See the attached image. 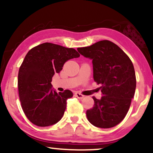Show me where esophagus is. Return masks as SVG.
Segmentation results:
<instances>
[{"instance_id":"1","label":"esophagus","mask_w":153,"mask_h":153,"mask_svg":"<svg viewBox=\"0 0 153 153\" xmlns=\"http://www.w3.org/2000/svg\"><path fill=\"white\" fill-rule=\"evenodd\" d=\"M75 96H76L77 98H79V99H83V98L84 97V95H83L82 94L78 93V92H76V93H75Z\"/></svg>"}]
</instances>
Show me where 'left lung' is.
Listing matches in <instances>:
<instances>
[{
    "label": "left lung",
    "instance_id": "1",
    "mask_svg": "<svg viewBox=\"0 0 153 153\" xmlns=\"http://www.w3.org/2000/svg\"><path fill=\"white\" fill-rule=\"evenodd\" d=\"M77 50L93 60L94 81L102 85V97H93L95 104L86 111L88 120L100 128L116 126L125 118L134 95L137 79L132 62L118 45L108 40Z\"/></svg>",
    "mask_w": 153,
    "mask_h": 153
}]
</instances>
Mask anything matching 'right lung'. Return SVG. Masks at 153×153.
<instances>
[{"mask_svg":"<svg viewBox=\"0 0 153 153\" xmlns=\"http://www.w3.org/2000/svg\"><path fill=\"white\" fill-rule=\"evenodd\" d=\"M79 56L74 49L49 42L27 53L19 70L18 89L22 109L33 124L47 127L62 118L67 100L73 93L70 90L58 93L53 91L52 77L62 70L68 60Z\"/></svg>","mask_w":153,"mask_h":153,"instance_id":"1","label":"right lung"}]
</instances>
